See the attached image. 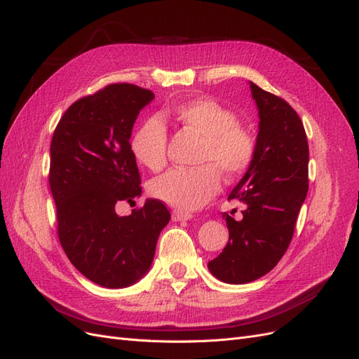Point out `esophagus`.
Listing matches in <instances>:
<instances>
[{
    "mask_svg": "<svg viewBox=\"0 0 359 359\" xmlns=\"http://www.w3.org/2000/svg\"><path fill=\"white\" fill-rule=\"evenodd\" d=\"M192 218V213L183 212V210H172V219L174 221H188Z\"/></svg>",
    "mask_w": 359,
    "mask_h": 359,
    "instance_id": "esophagus-1",
    "label": "esophagus"
}]
</instances>
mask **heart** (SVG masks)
Instances as JSON below:
<instances>
[{"instance_id":"heart-1","label":"heart","mask_w":359,"mask_h":359,"mask_svg":"<svg viewBox=\"0 0 359 359\" xmlns=\"http://www.w3.org/2000/svg\"><path fill=\"white\" fill-rule=\"evenodd\" d=\"M168 114L203 138L197 155L201 165L167 171L153 180L151 194L177 209L196 210L219 191L221 174L233 180L250 170L257 142L248 128L239 125L231 109L209 97L182 102ZM167 144V126L159 116L146 118L130 138L135 159L151 171L165 167Z\"/></svg>"}]
</instances>
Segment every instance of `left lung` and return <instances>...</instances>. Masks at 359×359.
Wrapping results in <instances>:
<instances>
[{"instance_id":"8db88e82","label":"left lung","mask_w":359,"mask_h":359,"mask_svg":"<svg viewBox=\"0 0 359 359\" xmlns=\"http://www.w3.org/2000/svg\"><path fill=\"white\" fill-rule=\"evenodd\" d=\"M259 108L257 151L229 200L245 203L243 218L224 213L229 243L210 272L230 284H245L272 271L287 251L309 192V141L302 120L287 102L251 83Z\"/></svg>"}]
</instances>
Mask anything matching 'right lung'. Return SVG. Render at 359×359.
<instances>
[{
    "label": "right lung",
    "instance_id": "right-lung-1",
    "mask_svg": "<svg viewBox=\"0 0 359 359\" xmlns=\"http://www.w3.org/2000/svg\"><path fill=\"white\" fill-rule=\"evenodd\" d=\"M153 97L135 84H108L75 100L50 141L58 241L70 263L104 287H126L149 271L159 233L171 218L156 198L128 217L116 213L117 201L130 203L141 194L129 138Z\"/></svg>",
    "mask_w": 359,
    "mask_h": 359
}]
</instances>
